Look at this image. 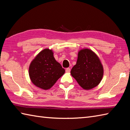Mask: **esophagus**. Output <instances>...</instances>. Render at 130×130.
I'll return each instance as SVG.
<instances>
[{"label":"esophagus","mask_w":130,"mask_h":130,"mask_svg":"<svg viewBox=\"0 0 130 130\" xmlns=\"http://www.w3.org/2000/svg\"><path fill=\"white\" fill-rule=\"evenodd\" d=\"M70 68H67L66 69V72L67 73H69V72H70Z\"/></svg>","instance_id":"esophagus-1"}]
</instances>
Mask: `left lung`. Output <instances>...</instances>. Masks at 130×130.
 Here are the masks:
<instances>
[{"label":"left lung","instance_id":"1","mask_svg":"<svg viewBox=\"0 0 130 130\" xmlns=\"http://www.w3.org/2000/svg\"><path fill=\"white\" fill-rule=\"evenodd\" d=\"M103 72V67L97 55L91 50L84 48L79 51L76 63L70 73L80 86L89 90L100 83Z\"/></svg>","mask_w":130,"mask_h":130}]
</instances>
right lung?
Masks as SVG:
<instances>
[{
	"label": "right lung",
	"instance_id": "1",
	"mask_svg": "<svg viewBox=\"0 0 130 130\" xmlns=\"http://www.w3.org/2000/svg\"><path fill=\"white\" fill-rule=\"evenodd\" d=\"M65 71L55 60L53 51L48 48L39 52L29 67V75L32 83L44 90L50 89Z\"/></svg>",
	"mask_w": 130,
	"mask_h": 130
}]
</instances>
